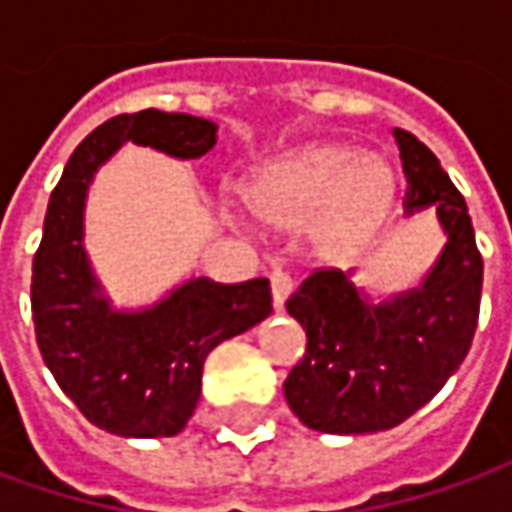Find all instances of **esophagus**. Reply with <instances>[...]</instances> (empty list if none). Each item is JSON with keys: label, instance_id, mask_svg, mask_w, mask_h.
<instances>
[{"label": "esophagus", "instance_id": "1", "mask_svg": "<svg viewBox=\"0 0 512 512\" xmlns=\"http://www.w3.org/2000/svg\"><path fill=\"white\" fill-rule=\"evenodd\" d=\"M290 290H293V279H290V273H285V270H273V273H270V293H273V305L276 307L285 305V299L290 296Z\"/></svg>", "mask_w": 512, "mask_h": 512}]
</instances>
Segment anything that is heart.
I'll list each match as a JSON object with an SVG mask.
<instances>
[{"instance_id":"heart-1","label":"heart","mask_w":512,"mask_h":512,"mask_svg":"<svg viewBox=\"0 0 512 512\" xmlns=\"http://www.w3.org/2000/svg\"><path fill=\"white\" fill-rule=\"evenodd\" d=\"M396 196V173L376 153L319 142L256 168L245 202L256 219L279 230L305 227V247L322 262H342L384 225ZM222 216L245 225V213L225 202Z\"/></svg>"}]
</instances>
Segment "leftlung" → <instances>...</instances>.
Here are the masks:
<instances>
[{"label":"left lung","instance_id":"8db88e82","mask_svg":"<svg viewBox=\"0 0 512 512\" xmlns=\"http://www.w3.org/2000/svg\"><path fill=\"white\" fill-rule=\"evenodd\" d=\"M404 216L436 210L442 253L416 287L373 299L353 270H316L287 299L305 359L285 379L299 422L333 436L379 433L430 402L464 362L482 299V256L462 193L413 133L396 128Z\"/></svg>","mask_w":512,"mask_h":512}]
</instances>
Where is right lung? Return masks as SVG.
<instances>
[{
	"label": "right lung",
	"mask_w": 512,
	"mask_h": 512,
	"mask_svg": "<svg viewBox=\"0 0 512 512\" xmlns=\"http://www.w3.org/2000/svg\"><path fill=\"white\" fill-rule=\"evenodd\" d=\"M216 130L202 116L156 108L113 116L82 139L50 193L30 282L36 342L82 416L122 439L182 433L199 404L207 353L273 313L267 279L216 285L205 276L153 305L113 307L85 250L90 182L116 150L133 142L187 162L216 145Z\"/></svg>",
	"instance_id": "right-lung-1"
}]
</instances>
